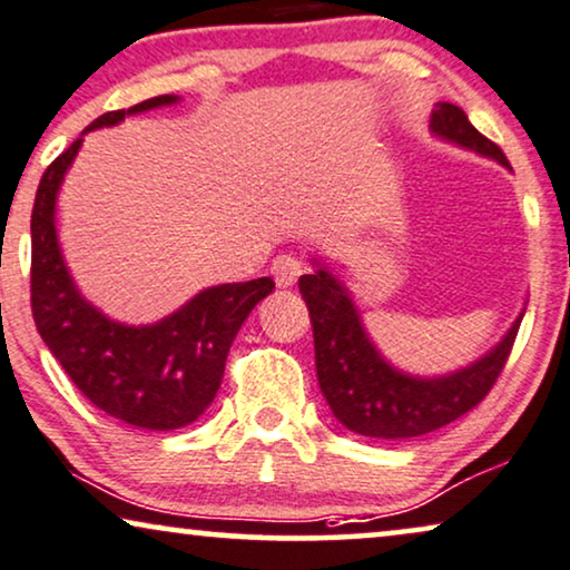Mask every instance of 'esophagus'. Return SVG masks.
Here are the masks:
<instances>
[{"label":"esophagus","instance_id":"esophagus-1","mask_svg":"<svg viewBox=\"0 0 570 570\" xmlns=\"http://www.w3.org/2000/svg\"><path fill=\"white\" fill-rule=\"evenodd\" d=\"M305 268H307L305 261H302V257H297V255H292V253H281V255L273 257V263H271V273H273V278H276V284L281 286V289L297 284V278L302 276V273H305Z\"/></svg>","mask_w":570,"mask_h":570}]
</instances>
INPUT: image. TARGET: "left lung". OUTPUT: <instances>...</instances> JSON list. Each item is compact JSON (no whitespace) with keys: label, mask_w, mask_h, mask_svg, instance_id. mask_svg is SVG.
Wrapping results in <instances>:
<instances>
[{"label":"left lung","mask_w":570,"mask_h":570,"mask_svg":"<svg viewBox=\"0 0 570 570\" xmlns=\"http://www.w3.org/2000/svg\"><path fill=\"white\" fill-rule=\"evenodd\" d=\"M432 130L508 166L498 142L484 138L456 104H440L432 114ZM299 292L313 321L317 383L325 401L344 428L383 440L428 435L472 412L503 373L523 317L519 315L508 336L472 367L438 381H416L383 362L364 336L344 286L328 271L302 276Z\"/></svg>","instance_id":"1"}]
</instances>
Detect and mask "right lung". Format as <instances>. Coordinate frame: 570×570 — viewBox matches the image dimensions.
Segmentation results:
<instances>
[{"mask_svg":"<svg viewBox=\"0 0 570 570\" xmlns=\"http://www.w3.org/2000/svg\"><path fill=\"white\" fill-rule=\"evenodd\" d=\"M171 101L174 96H156L132 109L106 111L82 135L117 125L125 114ZM80 142L82 138L75 140L43 171L30 214V309L36 328L78 391L101 412L142 430L185 428L216 399L234 336L276 284L253 278L214 286L166 321L142 328L98 313L75 289L55 229L57 189Z\"/></svg>","mask_w":570,"mask_h":570,"instance_id":"obj_1","label":"right lung"}]
</instances>
